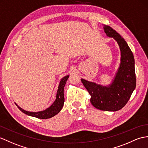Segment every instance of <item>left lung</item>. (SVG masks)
Here are the masks:
<instances>
[{"label":"left lung","instance_id":"1","mask_svg":"<svg viewBox=\"0 0 148 148\" xmlns=\"http://www.w3.org/2000/svg\"><path fill=\"white\" fill-rule=\"evenodd\" d=\"M106 35L113 37L120 46L121 63L113 83L104 87L81 79L82 84L91 95L90 101L96 108L115 112L124 106L130 99L136 86L134 58L124 39L108 25H104Z\"/></svg>","mask_w":148,"mask_h":148}]
</instances>
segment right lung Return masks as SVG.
I'll return each mask as SVG.
<instances>
[{
    "instance_id": "add662e5",
    "label": "right lung",
    "mask_w": 148,
    "mask_h": 148,
    "mask_svg": "<svg viewBox=\"0 0 148 148\" xmlns=\"http://www.w3.org/2000/svg\"><path fill=\"white\" fill-rule=\"evenodd\" d=\"M68 78H69V75H67V76L62 79L60 82L59 86H58L56 101L53 102V103L51 105L49 108L43 111L38 112H27V111L24 110L23 109L20 108L19 106H18V105L16 103L15 104L17 106H18V108L21 111L27 115L35 116V117H36L38 119H50L51 117H52V116L57 115L63 107L64 103V89L65 84H66V81H67Z\"/></svg>"
}]
</instances>
